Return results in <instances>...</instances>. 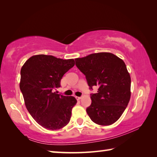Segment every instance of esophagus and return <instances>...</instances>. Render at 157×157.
Listing matches in <instances>:
<instances>
[{
  "label": "esophagus",
  "mask_w": 157,
  "mask_h": 157,
  "mask_svg": "<svg viewBox=\"0 0 157 157\" xmlns=\"http://www.w3.org/2000/svg\"><path fill=\"white\" fill-rule=\"evenodd\" d=\"M75 98H76L77 101H79V100L82 98V97H79V96H75Z\"/></svg>",
  "instance_id": "34e87169"
}]
</instances>
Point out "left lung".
Here are the masks:
<instances>
[{
  "mask_svg": "<svg viewBox=\"0 0 157 157\" xmlns=\"http://www.w3.org/2000/svg\"><path fill=\"white\" fill-rule=\"evenodd\" d=\"M75 60L90 88L98 87V93L91 94L92 104L86 109L90 118L101 125L114 123L131 97V78L124 61L111 52L93 53Z\"/></svg>",
  "mask_w": 157,
  "mask_h": 157,
  "instance_id": "obj_1",
  "label": "left lung"
}]
</instances>
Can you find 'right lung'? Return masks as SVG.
I'll return each instance as SVG.
<instances>
[{
  "label": "right lung",
  "instance_id": "obj_1",
  "mask_svg": "<svg viewBox=\"0 0 157 157\" xmlns=\"http://www.w3.org/2000/svg\"><path fill=\"white\" fill-rule=\"evenodd\" d=\"M74 65L73 59L63 60L52 55H37L31 56L22 66L19 87L25 106L43 128L59 129L70 121L77 100L54 90L61 86L62 77Z\"/></svg>",
  "mask_w": 157,
  "mask_h": 157
}]
</instances>
